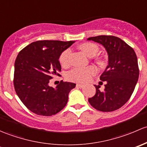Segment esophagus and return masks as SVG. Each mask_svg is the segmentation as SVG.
I'll use <instances>...</instances> for the list:
<instances>
[{
	"label": "esophagus",
	"instance_id": "obj_1",
	"mask_svg": "<svg viewBox=\"0 0 147 147\" xmlns=\"http://www.w3.org/2000/svg\"><path fill=\"white\" fill-rule=\"evenodd\" d=\"M76 87L77 88H82L84 87V85L80 84H76Z\"/></svg>",
	"mask_w": 147,
	"mask_h": 147
}]
</instances>
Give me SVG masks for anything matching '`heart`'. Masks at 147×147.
<instances>
[{"label": "heart", "instance_id": "obj_1", "mask_svg": "<svg viewBox=\"0 0 147 147\" xmlns=\"http://www.w3.org/2000/svg\"><path fill=\"white\" fill-rule=\"evenodd\" d=\"M78 47L86 55L90 57L96 55L99 51V47L96 44L92 42H84L78 45ZM70 54L71 50L69 49H66L61 54L59 57V61L62 66H66L69 64ZM96 61L98 63H100L101 60L98 59ZM96 69L93 66H88L86 68H75L68 73L67 78L71 81L84 83L88 81L93 76L96 74Z\"/></svg>", "mask_w": 147, "mask_h": 147}]
</instances>
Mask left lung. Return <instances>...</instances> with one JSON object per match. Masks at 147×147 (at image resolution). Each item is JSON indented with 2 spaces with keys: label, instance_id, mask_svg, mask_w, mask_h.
Segmentation results:
<instances>
[{
  "label": "left lung",
  "instance_id": "obj_1",
  "mask_svg": "<svg viewBox=\"0 0 147 147\" xmlns=\"http://www.w3.org/2000/svg\"><path fill=\"white\" fill-rule=\"evenodd\" d=\"M88 40L101 44L108 54V65L100 77L106 83L105 89L100 90V86L94 85L96 93L88 102L99 111H114L129 100L135 88L140 74L137 55L126 42L115 36L100 35Z\"/></svg>",
  "mask_w": 147,
  "mask_h": 147
}]
</instances>
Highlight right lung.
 Masks as SVG:
<instances>
[{
  "mask_svg": "<svg viewBox=\"0 0 147 147\" xmlns=\"http://www.w3.org/2000/svg\"><path fill=\"white\" fill-rule=\"evenodd\" d=\"M74 42L37 41L25 47L18 54L15 61V90L22 103L32 113L51 116L66 106L69 92L76 84L61 81L53 88L49 83L61 71L59 61L61 54Z\"/></svg>",
  "mask_w": 147,
  "mask_h": 147,
  "instance_id": "add662e5",
  "label": "right lung"
}]
</instances>
